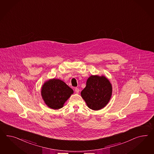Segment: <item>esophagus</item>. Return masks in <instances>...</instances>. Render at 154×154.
I'll return each instance as SVG.
<instances>
[{"label": "esophagus", "mask_w": 154, "mask_h": 154, "mask_svg": "<svg viewBox=\"0 0 154 154\" xmlns=\"http://www.w3.org/2000/svg\"><path fill=\"white\" fill-rule=\"evenodd\" d=\"M75 92L77 93V94H78V93H79V88H75Z\"/></svg>", "instance_id": "obj_1"}]
</instances>
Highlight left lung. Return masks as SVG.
<instances>
[{"label":"left lung","mask_w":154,"mask_h":154,"mask_svg":"<svg viewBox=\"0 0 154 154\" xmlns=\"http://www.w3.org/2000/svg\"><path fill=\"white\" fill-rule=\"evenodd\" d=\"M112 89V84L105 75H91L88 78L86 86L81 95L89 108L99 110L108 104Z\"/></svg>","instance_id":"8db88e82"}]
</instances>
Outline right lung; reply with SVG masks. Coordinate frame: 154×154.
I'll return each instance as SVG.
<instances>
[{
    "mask_svg": "<svg viewBox=\"0 0 154 154\" xmlns=\"http://www.w3.org/2000/svg\"><path fill=\"white\" fill-rule=\"evenodd\" d=\"M73 90L66 83L57 79H50L42 86L41 95L46 105L54 110L62 108Z\"/></svg>",
    "mask_w": 154,
    "mask_h": 154,
    "instance_id": "add662e5",
    "label": "right lung"
}]
</instances>
